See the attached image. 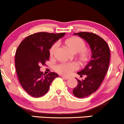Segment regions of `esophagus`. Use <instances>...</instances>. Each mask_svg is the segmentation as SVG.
<instances>
[{
  "mask_svg": "<svg viewBox=\"0 0 124 124\" xmlns=\"http://www.w3.org/2000/svg\"><path fill=\"white\" fill-rule=\"evenodd\" d=\"M62 78H63V79H65V80H69V78H67V77H64V76H62Z\"/></svg>",
  "mask_w": 124,
  "mask_h": 124,
  "instance_id": "esophagus-1",
  "label": "esophagus"
}]
</instances>
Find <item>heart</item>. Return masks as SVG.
<instances>
[{
  "label": "heart",
  "instance_id": "1",
  "mask_svg": "<svg viewBox=\"0 0 124 124\" xmlns=\"http://www.w3.org/2000/svg\"><path fill=\"white\" fill-rule=\"evenodd\" d=\"M66 46L74 53H78L79 60L82 62H87L90 57L89 52L86 49V44L82 38L77 37H73L68 38L65 41ZM58 44H54L50 49V55L51 57H54L56 52ZM78 69V66L74 62L62 63L55 67L57 72L64 76H70L74 70Z\"/></svg>",
  "mask_w": 124,
  "mask_h": 124
}]
</instances>
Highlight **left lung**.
Masks as SVG:
<instances>
[{
  "label": "left lung",
  "instance_id": "1",
  "mask_svg": "<svg viewBox=\"0 0 124 124\" xmlns=\"http://www.w3.org/2000/svg\"><path fill=\"white\" fill-rule=\"evenodd\" d=\"M85 39L92 51L90 61L83 70L78 72L80 76L86 75L84 80L77 79L78 85L73 90L75 96L79 98L87 97L96 91L101 86L107 73L110 61V50L103 38L91 32L74 33Z\"/></svg>",
  "mask_w": 124,
  "mask_h": 124
}]
</instances>
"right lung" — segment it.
Listing matches in <instances>:
<instances>
[{"label":"right lung","mask_w":124,"mask_h":124,"mask_svg":"<svg viewBox=\"0 0 124 124\" xmlns=\"http://www.w3.org/2000/svg\"><path fill=\"white\" fill-rule=\"evenodd\" d=\"M65 33L38 32L29 35L20 44L15 54V67L20 83L30 95L39 98L46 94L57 73L40 71L50 58L49 50Z\"/></svg>","instance_id":"obj_1"}]
</instances>
